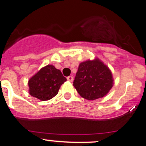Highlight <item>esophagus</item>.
<instances>
[{
  "label": "esophagus",
  "mask_w": 146,
  "mask_h": 146,
  "mask_svg": "<svg viewBox=\"0 0 146 146\" xmlns=\"http://www.w3.org/2000/svg\"><path fill=\"white\" fill-rule=\"evenodd\" d=\"M67 80L70 82H72L73 81V76H69L67 77Z\"/></svg>",
  "instance_id": "34e87169"
}]
</instances>
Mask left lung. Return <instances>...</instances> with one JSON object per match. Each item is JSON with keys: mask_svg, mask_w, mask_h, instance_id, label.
Masks as SVG:
<instances>
[{"mask_svg": "<svg viewBox=\"0 0 146 146\" xmlns=\"http://www.w3.org/2000/svg\"><path fill=\"white\" fill-rule=\"evenodd\" d=\"M73 85L86 100H95L105 96L113 86L109 68L98 59L80 63Z\"/></svg>", "mask_w": 146, "mask_h": 146, "instance_id": "obj_1", "label": "left lung"}]
</instances>
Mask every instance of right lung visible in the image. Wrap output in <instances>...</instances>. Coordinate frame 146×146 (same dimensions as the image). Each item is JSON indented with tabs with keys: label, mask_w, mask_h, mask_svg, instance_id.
I'll return each mask as SVG.
<instances>
[{
	"label": "right lung",
	"mask_w": 146,
	"mask_h": 146,
	"mask_svg": "<svg viewBox=\"0 0 146 146\" xmlns=\"http://www.w3.org/2000/svg\"><path fill=\"white\" fill-rule=\"evenodd\" d=\"M66 81V78L60 70L48 65L29 80V93L41 101L51 100L58 93L61 85Z\"/></svg>",
	"instance_id": "1"
}]
</instances>
